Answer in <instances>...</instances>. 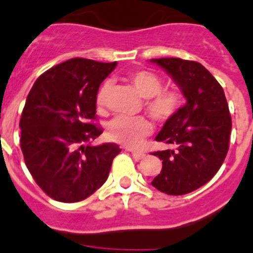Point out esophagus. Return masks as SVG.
<instances>
[{
    "label": "esophagus",
    "mask_w": 253,
    "mask_h": 253,
    "mask_svg": "<svg viewBox=\"0 0 253 253\" xmlns=\"http://www.w3.org/2000/svg\"><path fill=\"white\" fill-rule=\"evenodd\" d=\"M128 151V152H131V155H132V157H133L134 160H136V161H140V160H142V159H145V153L143 152H138V151H133V150H127Z\"/></svg>",
    "instance_id": "1"
}]
</instances>
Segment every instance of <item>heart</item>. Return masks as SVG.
<instances>
[{"instance_id": "b5f03b06", "label": "heart", "mask_w": 253, "mask_h": 253, "mask_svg": "<svg viewBox=\"0 0 253 253\" xmlns=\"http://www.w3.org/2000/svg\"><path fill=\"white\" fill-rule=\"evenodd\" d=\"M129 86L145 98L143 108L152 120L167 122L180 112L183 106V96L173 88L162 89V80L148 70L133 71L127 77ZM110 84H102L96 96L98 110H105ZM152 124L143 116L137 117H116L107 127V136L111 141L127 147L141 146L147 136L152 133Z\"/></svg>"}]
</instances>
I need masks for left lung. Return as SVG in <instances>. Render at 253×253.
Instances as JSON below:
<instances>
[{"instance_id":"1","label":"left lung","mask_w":253,"mask_h":253,"mask_svg":"<svg viewBox=\"0 0 253 253\" xmlns=\"http://www.w3.org/2000/svg\"><path fill=\"white\" fill-rule=\"evenodd\" d=\"M180 87L186 105L164 125L156 141L173 146L152 155L162 160L153 187L172 196L197 190L222 166L232 128L225 92L201 63L182 58H153Z\"/></svg>"}]
</instances>
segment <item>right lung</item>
<instances>
[{
  "instance_id": "right-lung-1",
  "label": "right lung",
  "mask_w": 253,
  "mask_h": 253,
  "mask_svg": "<svg viewBox=\"0 0 253 253\" xmlns=\"http://www.w3.org/2000/svg\"><path fill=\"white\" fill-rule=\"evenodd\" d=\"M117 62L71 58L36 80L20 120L25 164L47 196L79 202L107 180L116 143L93 146L102 133L93 124L100 84Z\"/></svg>"
}]
</instances>
